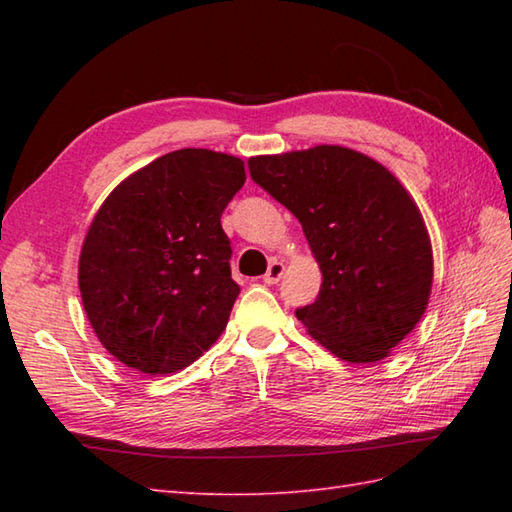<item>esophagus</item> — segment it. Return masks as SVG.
Returning a JSON list of instances; mask_svg holds the SVG:
<instances>
[{
	"mask_svg": "<svg viewBox=\"0 0 512 512\" xmlns=\"http://www.w3.org/2000/svg\"><path fill=\"white\" fill-rule=\"evenodd\" d=\"M284 270H286V266L275 259V262H270L266 275H264V281H266V284H277V281L281 279V275H284Z\"/></svg>",
	"mask_w": 512,
	"mask_h": 512,
	"instance_id": "34e87169",
	"label": "esophagus"
}]
</instances>
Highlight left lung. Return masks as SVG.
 <instances>
[{"mask_svg":"<svg viewBox=\"0 0 512 512\" xmlns=\"http://www.w3.org/2000/svg\"><path fill=\"white\" fill-rule=\"evenodd\" d=\"M250 178L297 217L323 284L297 319L350 363L385 358L416 328L433 281L427 226L391 173L354 149L248 160Z\"/></svg>","mask_w":512,"mask_h":512,"instance_id":"1","label":"left lung"}]
</instances>
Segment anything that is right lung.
Here are the masks:
<instances>
[{
  "instance_id": "add662e5",
  "label": "right lung",
  "mask_w": 512,
  "mask_h": 512,
  "mask_svg": "<svg viewBox=\"0 0 512 512\" xmlns=\"http://www.w3.org/2000/svg\"><path fill=\"white\" fill-rule=\"evenodd\" d=\"M246 180L244 162L178 149L110 193L79 259L83 308L112 356L173 374L217 341L239 295L220 217Z\"/></svg>"
}]
</instances>
